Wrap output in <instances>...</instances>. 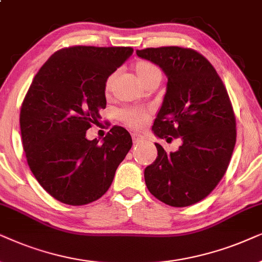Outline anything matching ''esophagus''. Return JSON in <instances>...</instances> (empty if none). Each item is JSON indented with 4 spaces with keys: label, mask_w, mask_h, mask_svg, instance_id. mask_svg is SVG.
Here are the masks:
<instances>
[{
    "label": "esophagus",
    "mask_w": 262,
    "mask_h": 262,
    "mask_svg": "<svg viewBox=\"0 0 262 262\" xmlns=\"http://www.w3.org/2000/svg\"><path fill=\"white\" fill-rule=\"evenodd\" d=\"M132 139H133L134 144H138V142H141L144 140V137L139 133H132Z\"/></svg>",
    "instance_id": "esophagus-1"
}]
</instances>
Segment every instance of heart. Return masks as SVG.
Masks as SVG:
<instances>
[{
	"label": "heart",
	"instance_id": "b5f03b06",
	"mask_svg": "<svg viewBox=\"0 0 262 262\" xmlns=\"http://www.w3.org/2000/svg\"><path fill=\"white\" fill-rule=\"evenodd\" d=\"M134 69H135V73H137L138 78L140 79V81L142 83L148 81L149 79L155 78V76H160V72L158 67L148 61L138 62V63L135 64ZM114 79H115V74H111L106 78L105 82H104V91H105V93L110 92ZM120 116H121V120L132 128L142 127V125L147 122V118H148V115L146 114L145 111L139 110V109H132V107L122 110L120 113Z\"/></svg>",
	"mask_w": 262,
	"mask_h": 262
}]
</instances>
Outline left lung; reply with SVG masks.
Returning a JSON list of instances; mask_svg holds the SVG:
<instances>
[{
	"label": "left lung",
	"mask_w": 262,
	"mask_h": 262,
	"mask_svg": "<svg viewBox=\"0 0 262 262\" xmlns=\"http://www.w3.org/2000/svg\"><path fill=\"white\" fill-rule=\"evenodd\" d=\"M137 55L167 76L153 133L166 141L181 139L175 152L156 144L158 156L145 169L146 186L169 206H190L217 187L231 159L236 118L228 91L210 61L193 49L147 48Z\"/></svg>",
	"instance_id": "8db88e82"
}]
</instances>
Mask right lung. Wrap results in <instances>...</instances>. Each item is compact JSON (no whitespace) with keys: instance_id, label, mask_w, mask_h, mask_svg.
Returning a JSON list of instances; mask_svg holds the SVG:
<instances>
[{"instance_id":"1","label":"right lung","mask_w":262,"mask_h":262,"mask_svg":"<svg viewBox=\"0 0 262 262\" xmlns=\"http://www.w3.org/2000/svg\"><path fill=\"white\" fill-rule=\"evenodd\" d=\"M133 54L130 47H69L50 56L34 76L20 111L27 164L52 198L81 206L102 198L132 147L130 134L113 127L99 140L86 130L105 109L104 82Z\"/></svg>"}]
</instances>
